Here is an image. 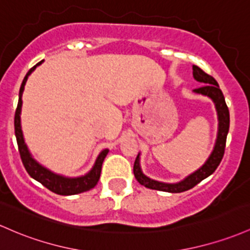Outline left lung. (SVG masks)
Returning <instances> with one entry per match:
<instances>
[{
  "label": "left lung",
  "instance_id": "8db88e82",
  "mask_svg": "<svg viewBox=\"0 0 250 250\" xmlns=\"http://www.w3.org/2000/svg\"><path fill=\"white\" fill-rule=\"evenodd\" d=\"M193 70V78L197 82H199L202 85L198 89H194V94L203 95L209 97L215 104L216 111H217V119H218V131H217V139H216L215 146H213L212 152L208 158V160L203 164V166L199 167L197 171L193 173L188 174V177L184 178L183 180L178 183H164L158 182V180L152 179V178L147 177L142 172L141 166H140V153L136 156L135 163H134V175H135L136 180L144 185L145 188H152V190L164 191V192H171V193H179V192L188 191L190 188L196 186L197 184L201 183L203 179L208 178L213 172L216 171L219 163H221L222 158L224 155V149H226V141L228 131H229V109H228L224 96L222 94L221 89H219L218 83L213 77H211L205 73L202 68H199L196 65L192 66Z\"/></svg>",
  "mask_w": 250,
  "mask_h": 250
}]
</instances>
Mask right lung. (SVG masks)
Wrapping results in <instances>:
<instances>
[{"label":"right lung","instance_id":"1","mask_svg":"<svg viewBox=\"0 0 250 250\" xmlns=\"http://www.w3.org/2000/svg\"><path fill=\"white\" fill-rule=\"evenodd\" d=\"M42 62L43 60H41L40 62H38L35 66H33L31 70L27 72L26 77H24L22 81V84H21L20 92H19L18 108H16L15 120H14L16 141H18L19 152H20L21 160H22L24 168H26V171L28 172V174L31 175L33 179H35L37 182L42 184L45 188H47L49 191L54 192V193L62 194V196H72V194L82 193V192L89 191L95 188L96 184L100 180L101 171H102V164L104 159H105L106 154L109 153V149L108 148L103 149L102 152L98 154L92 168L90 169L87 173L81 175V177H66V175L54 173V172L46 168L45 166L41 165V164L38 163V161L33 158L32 153L29 152L28 147H27L26 142H24L23 133L22 129H21V108H22V94L27 79H28V77L31 76V73L35 70V68L42 64Z\"/></svg>","mask_w":250,"mask_h":250}]
</instances>
